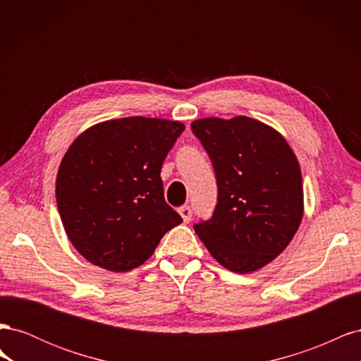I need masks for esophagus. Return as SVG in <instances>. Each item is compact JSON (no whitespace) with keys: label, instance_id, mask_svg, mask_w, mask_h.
<instances>
[{"label":"esophagus","instance_id":"34e87169","mask_svg":"<svg viewBox=\"0 0 361 361\" xmlns=\"http://www.w3.org/2000/svg\"><path fill=\"white\" fill-rule=\"evenodd\" d=\"M179 214H180V216L183 218L185 223H190V221H191V218H192V209H191V206H180V207H179Z\"/></svg>","mask_w":361,"mask_h":361}]
</instances>
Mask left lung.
<instances>
[{
    "instance_id": "left-lung-1",
    "label": "left lung",
    "mask_w": 361,
    "mask_h": 361,
    "mask_svg": "<svg viewBox=\"0 0 361 361\" xmlns=\"http://www.w3.org/2000/svg\"><path fill=\"white\" fill-rule=\"evenodd\" d=\"M214 166V215L194 231L224 268L256 271L288 247L302 218V180L297 157L276 129L238 116L191 123Z\"/></svg>"
}]
</instances>
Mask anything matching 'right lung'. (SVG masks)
<instances>
[{
  "instance_id": "add662e5",
  "label": "right lung",
  "mask_w": 361,
  "mask_h": 361,
  "mask_svg": "<svg viewBox=\"0 0 361 361\" xmlns=\"http://www.w3.org/2000/svg\"><path fill=\"white\" fill-rule=\"evenodd\" d=\"M180 122L125 117L94 125L61 159L56 197L71 243L93 265L134 269L182 223L166 203L161 167Z\"/></svg>"
}]
</instances>
